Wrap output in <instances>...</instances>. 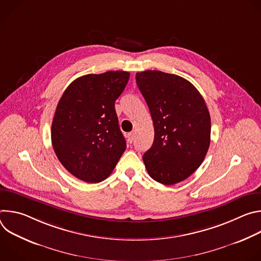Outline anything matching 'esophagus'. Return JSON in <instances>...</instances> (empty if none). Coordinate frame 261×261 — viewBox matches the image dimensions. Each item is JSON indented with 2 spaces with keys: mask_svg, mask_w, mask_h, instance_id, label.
Wrapping results in <instances>:
<instances>
[{
  "mask_svg": "<svg viewBox=\"0 0 261 261\" xmlns=\"http://www.w3.org/2000/svg\"><path fill=\"white\" fill-rule=\"evenodd\" d=\"M127 140H128L129 143H132L133 140H134V133H129L127 135Z\"/></svg>",
  "mask_w": 261,
  "mask_h": 261,
  "instance_id": "esophagus-1",
  "label": "esophagus"
}]
</instances>
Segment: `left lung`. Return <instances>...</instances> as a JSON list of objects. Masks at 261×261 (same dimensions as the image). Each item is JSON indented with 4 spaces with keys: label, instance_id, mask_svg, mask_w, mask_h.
<instances>
[{
    "label": "left lung",
    "instance_id": "left-lung-1",
    "mask_svg": "<svg viewBox=\"0 0 261 261\" xmlns=\"http://www.w3.org/2000/svg\"><path fill=\"white\" fill-rule=\"evenodd\" d=\"M136 84L153 119L154 142L142 157L150 176L169 186L190 176L202 163L211 142V117L204 99L187 80L147 70Z\"/></svg>",
    "mask_w": 261,
    "mask_h": 261
}]
</instances>
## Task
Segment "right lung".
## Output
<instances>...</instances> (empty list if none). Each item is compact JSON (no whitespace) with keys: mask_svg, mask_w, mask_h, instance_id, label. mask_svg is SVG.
<instances>
[{"mask_svg":"<svg viewBox=\"0 0 261 261\" xmlns=\"http://www.w3.org/2000/svg\"><path fill=\"white\" fill-rule=\"evenodd\" d=\"M130 77L126 71L88 74L62 95L51 125V143L63 166L87 182L110 175L126 150L115 102Z\"/></svg>","mask_w":261,"mask_h":261,"instance_id":"right-lung-1","label":"right lung"}]
</instances>
